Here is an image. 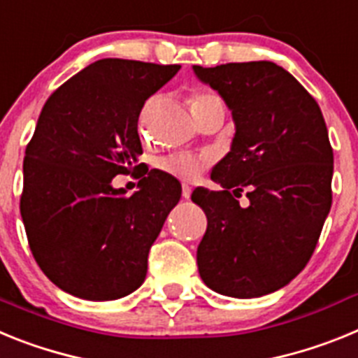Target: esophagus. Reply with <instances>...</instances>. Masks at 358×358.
Returning <instances> with one entry per match:
<instances>
[{"mask_svg":"<svg viewBox=\"0 0 358 358\" xmlns=\"http://www.w3.org/2000/svg\"><path fill=\"white\" fill-rule=\"evenodd\" d=\"M192 195V188L188 185H182V199H189Z\"/></svg>","mask_w":358,"mask_h":358,"instance_id":"obj_1","label":"esophagus"}]
</instances>
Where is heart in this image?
I'll return each mask as SVG.
<instances>
[{"instance_id":"heart-1","label":"heart","mask_w":358,"mask_h":358,"mask_svg":"<svg viewBox=\"0 0 358 358\" xmlns=\"http://www.w3.org/2000/svg\"><path fill=\"white\" fill-rule=\"evenodd\" d=\"M188 102L195 116H199L208 109H213V107H224L222 98L208 90H194L189 93ZM208 164H210V157L208 156L179 152V154H170V156L157 161V169L166 173V176L176 177L179 181H194Z\"/></svg>"}]
</instances>
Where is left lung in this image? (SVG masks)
Wrapping results in <instances>:
<instances>
[{
    "instance_id": "8db88e82",
    "label": "left lung",
    "mask_w": 358,
    "mask_h": 358,
    "mask_svg": "<svg viewBox=\"0 0 358 358\" xmlns=\"http://www.w3.org/2000/svg\"><path fill=\"white\" fill-rule=\"evenodd\" d=\"M226 100L236 132L215 164L220 192L195 188L206 213L197 248L202 281L224 296L260 297L308 264L331 208L334 150L315 98L274 62L194 66ZM243 191L250 206L238 199Z\"/></svg>"
}]
</instances>
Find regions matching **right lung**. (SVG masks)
Segmentation results:
<instances>
[{
	"instance_id": "right-lung-1",
	"label": "right lung",
	"mask_w": 358,
	"mask_h": 358,
	"mask_svg": "<svg viewBox=\"0 0 358 358\" xmlns=\"http://www.w3.org/2000/svg\"><path fill=\"white\" fill-rule=\"evenodd\" d=\"M179 68L102 59L57 87L41 110L19 210L37 265L71 296L110 301L145 281L148 251L181 185L141 170L138 118ZM136 171L138 192L112 188L113 176Z\"/></svg>"
}]
</instances>
